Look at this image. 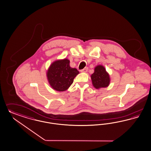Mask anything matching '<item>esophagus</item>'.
<instances>
[{"label": "esophagus", "instance_id": "34e87169", "mask_svg": "<svg viewBox=\"0 0 151 151\" xmlns=\"http://www.w3.org/2000/svg\"><path fill=\"white\" fill-rule=\"evenodd\" d=\"M88 71V68H85L83 69V70H80V71L81 73H86Z\"/></svg>", "mask_w": 151, "mask_h": 151}]
</instances>
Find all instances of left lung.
<instances>
[{"label":"left lung","mask_w":151,"mask_h":151,"mask_svg":"<svg viewBox=\"0 0 151 151\" xmlns=\"http://www.w3.org/2000/svg\"><path fill=\"white\" fill-rule=\"evenodd\" d=\"M91 78L93 86L96 89L108 87L110 82L109 74L106 71L105 68L100 65L95 68Z\"/></svg>","instance_id":"1"}]
</instances>
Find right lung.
I'll use <instances>...</instances> for the list:
<instances>
[{
	"label": "right lung",
	"instance_id": "add662e5",
	"mask_svg": "<svg viewBox=\"0 0 151 151\" xmlns=\"http://www.w3.org/2000/svg\"><path fill=\"white\" fill-rule=\"evenodd\" d=\"M78 73L76 68L70 67V60L64 58L52 63L47 70L46 75L49 84L53 89L64 91L69 88Z\"/></svg>",
	"mask_w": 151,
	"mask_h": 151
}]
</instances>
